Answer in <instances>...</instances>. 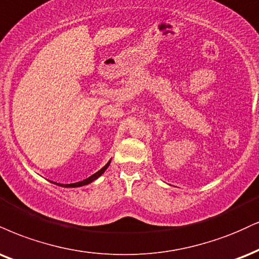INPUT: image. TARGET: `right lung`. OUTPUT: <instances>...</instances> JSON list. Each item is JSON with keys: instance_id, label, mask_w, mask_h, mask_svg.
I'll list each match as a JSON object with an SVG mask.
<instances>
[{"instance_id": "right-lung-1", "label": "right lung", "mask_w": 259, "mask_h": 259, "mask_svg": "<svg viewBox=\"0 0 259 259\" xmlns=\"http://www.w3.org/2000/svg\"><path fill=\"white\" fill-rule=\"evenodd\" d=\"M110 163H111V160L108 161L107 164L105 165L104 167H102V169H100L98 172H95L94 175H92L90 177H88V179H85V180H83V181H80V182H77V183H71V185H66V187H82V186H85V185H89V183H92L93 181H95L96 179H99L100 176L102 175V174L105 172L106 171V169H107L108 167V165H110Z\"/></svg>"}]
</instances>
